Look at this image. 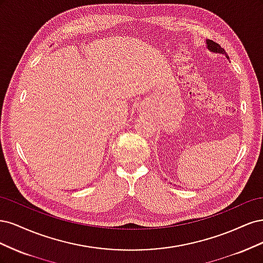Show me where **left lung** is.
I'll return each mask as SVG.
<instances>
[{"mask_svg":"<svg viewBox=\"0 0 263 263\" xmlns=\"http://www.w3.org/2000/svg\"><path fill=\"white\" fill-rule=\"evenodd\" d=\"M206 44H208V47H209V49H210L211 51L222 53V54H225L226 57L228 58V55L226 54V51L224 50V48H221V47H220L217 43H215V42H213V41H206Z\"/></svg>","mask_w":263,"mask_h":263,"instance_id":"left-lung-1","label":"left lung"}]
</instances>
